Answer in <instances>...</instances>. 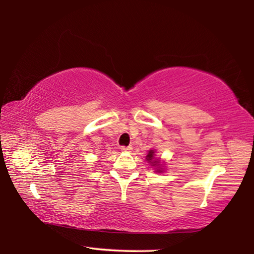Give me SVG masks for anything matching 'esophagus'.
<instances>
[{"label": "esophagus", "instance_id": "esophagus-1", "mask_svg": "<svg viewBox=\"0 0 254 254\" xmlns=\"http://www.w3.org/2000/svg\"><path fill=\"white\" fill-rule=\"evenodd\" d=\"M121 150H122V151H131V150H132V147H131V145H128V147H122L121 148Z\"/></svg>", "mask_w": 254, "mask_h": 254}]
</instances>
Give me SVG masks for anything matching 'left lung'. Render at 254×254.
<instances>
[{
  "mask_svg": "<svg viewBox=\"0 0 254 254\" xmlns=\"http://www.w3.org/2000/svg\"><path fill=\"white\" fill-rule=\"evenodd\" d=\"M145 160H147L151 166L156 167V168H157L156 173H162V171H163L162 163L158 158H156V150H153V149L149 150L147 157H145Z\"/></svg>",
  "mask_w": 254,
  "mask_h": 254,
  "instance_id": "1",
  "label": "left lung"
}]
</instances>
